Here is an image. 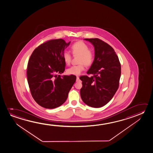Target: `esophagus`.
Returning a JSON list of instances; mask_svg holds the SVG:
<instances>
[{"instance_id":"34e87169","label":"esophagus","mask_w":153,"mask_h":153,"mask_svg":"<svg viewBox=\"0 0 153 153\" xmlns=\"http://www.w3.org/2000/svg\"><path fill=\"white\" fill-rule=\"evenodd\" d=\"M79 81V77L78 76H76V82H78Z\"/></svg>"}]
</instances>
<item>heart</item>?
Wrapping results in <instances>:
<instances>
[{"mask_svg": "<svg viewBox=\"0 0 153 153\" xmlns=\"http://www.w3.org/2000/svg\"><path fill=\"white\" fill-rule=\"evenodd\" d=\"M72 52L74 56H80L78 65L72 66L67 70V73L70 75H78L85 70V65L90 66L95 60V54L89 49V47L83 41L75 42L71 47ZM63 59L66 64H69L72 60V55L70 52L64 51Z\"/></svg>", "mask_w": 153, "mask_h": 153, "instance_id": "heart-1", "label": "heart"}]
</instances>
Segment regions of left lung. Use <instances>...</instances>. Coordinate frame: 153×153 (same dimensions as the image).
<instances>
[{
    "label": "left lung",
    "mask_w": 153,
    "mask_h": 153,
    "mask_svg": "<svg viewBox=\"0 0 153 153\" xmlns=\"http://www.w3.org/2000/svg\"><path fill=\"white\" fill-rule=\"evenodd\" d=\"M95 47V60L88 74L80 76L82 87L80 95L83 102L89 106L98 108L112 100L119 86L121 64L112 47L98 38L84 39Z\"/></svg>",
    "instance_id": "left-lung-1"
}]
</instances>
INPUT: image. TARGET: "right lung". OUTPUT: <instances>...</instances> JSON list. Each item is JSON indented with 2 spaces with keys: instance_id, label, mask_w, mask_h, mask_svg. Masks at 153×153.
Returning a JSON list of instances; mask_svg holds the SVG:
<instances>
[{
  "instance_id": "add662e5",
  "label": "right lung",
  "mask_w": 153,
  "mask_h": 153,
  "mask_svg": "<svg viewBox=\"0 0 153 153\" xmlns=\"http://www.w3.org/2000/svg\"><path fill=\"white\" fill-rule=\"evenodd\" d=\"M70 44L62 39L50 40L35 49L30 57L27 73L30 90L36 103L44 108L63 104L76 81L75 75H59L65 71L63 53Z\"/></svg>"
}]
</instances>
